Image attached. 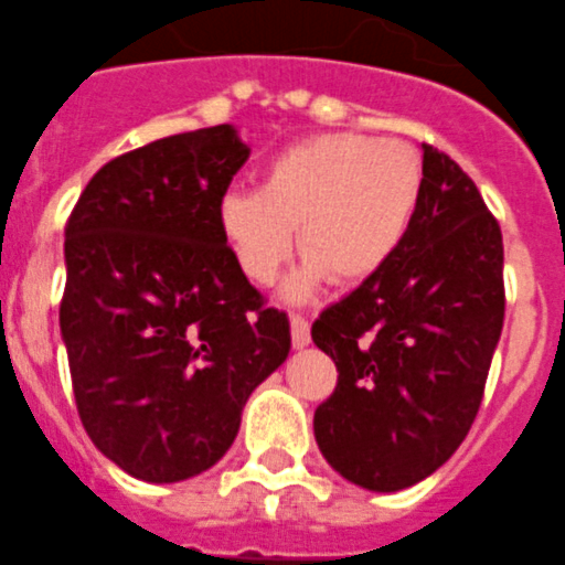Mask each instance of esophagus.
<instances>
[{"label":"esophagus","mask_w":565,"mask_h":565,"mask_svg":"<svg viewBox=\"0 0 565 565\" xmlns=\"http://www.w3.org/2000/svg\"><path fill=\"white\" fill-rule=\"evenodd\" d=\"M289 327H292V347H296V350H303V347L310 343V321L292 312V316H289Z\"/></svg>","instance_id":"1"}]
</instances>
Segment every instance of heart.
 I'll return each mask as SVG.
<instances>
[{
	"mask_svg": "<svg viewBox=\"0 0 565 565\" xmlns=\"http://www.w3.org/2000/svg\"><path fill=\"white\" fill-rule=\"evenodd\" d=\"M424 193V161L409 141L321 134L267 161L262 188L218 201V233L258 287L276 281L298 249L307 258L289 296L330 278L361 284L395 258Z\"/></svg>",
	"mask_w": 565,
	"mask_h": 565,
	"instance_id": "1",
	"label": "heart"
}]
</instances>
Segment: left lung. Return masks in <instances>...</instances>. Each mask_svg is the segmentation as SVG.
I'll use <instances>...</instances> for the list:
<instances>
[{"label":"left lung","mask_w":565,"mask_h":565,"mask_svg":"<svg viewBox=\"0 0 565 565\" xmlns=\"http://www.w3.org/2000/svg\"><path fill=\"white\" fill-rule=\"evenodd\" d=\"M503 312L498 218L475 181L424 145L406 242L312 323L338 370L312 418L327 463L370 492H398L444 466L475 424Z\"/></svg>","instance_id":"obj_1"}]
</instances>
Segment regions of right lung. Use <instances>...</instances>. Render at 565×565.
<instances>
[{
    "label": "right lung",
    "mask_w": 565,
    "mask_h": 565,
    "mask_svg": "<svg viewBox=\"0 0 565 565\" xmlns=\"http://www.w3.org/2000/svg\"><path fill=\"white\" fill-rule=\"evenodd\" d=\"M247 156L230 125L150 141L107 161L67 218L58 327L78 418L147 483L218 463L289 355L287 312L244 278L215 218Z\"/></svg>",
    "instance_id": "add662e5"
}]
</instances>
